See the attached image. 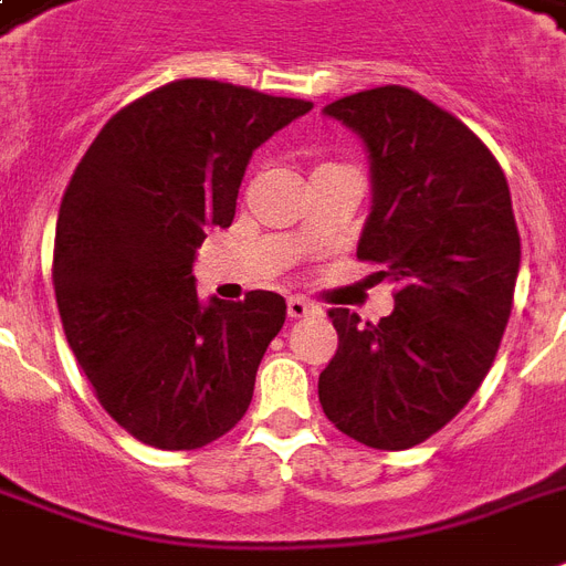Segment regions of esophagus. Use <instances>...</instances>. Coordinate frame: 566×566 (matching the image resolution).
<instances>
[{
    "instance_id": "34e87169",
    "label": "esophagus",
    "mask_w": 566,
    "mask_h": 566,
    "mask_svg": "<svg viewBox=\"0 0 566 566\" xmlns=\"http://www.w3.org/2000/svg\"><path fill=\"white\" fill-rule=\"evenodd\" d=\"M311 311H314V305H311L308 300H302V296H291V300H287V317L291 319L308 317Z\"/></svg>"
}]
</instances>
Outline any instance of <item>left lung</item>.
I'll list each match as a JSON object with an SVG mask.
<instances>
[{
  "mask_svg": "<svg viewBox=\"0 0 566 566\" xmlns=\"http://www.w3.org/2000/svg\"><path fill=\"white\" fill-rule=\"evenodd\" d=\"M323 114L367 149L373 208L358 258L396 284V305L376 326L328 311L337 353L319 373V405L364 447H417L470 402L509 326L520 273L509 181L461 119L399 84Z\"/></svg>",
  "mask_w": 566,
  "mask_h": 566,
  "instance_id": "obj_1",
  "label": "left lung"
}]
</instances>
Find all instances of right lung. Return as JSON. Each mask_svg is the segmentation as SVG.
I'll return each mask as SVG.
<instances>
[{"label": "right lung", "mask_w": 566, "mask_h": 566, "mask_svg": "<svg viewBox=\"0 0 566 566\" xmlns=\"http://www.w3.org/2000/svg\"><path fill=\"white\" fill-rule=\"evenodd\" d=\"M314 108L181 78L105 123L57 211L55 300L102 408L158 449H199L247 413L284 326L279 293L199 300L196 249L229 229L249 158Z\"/></svg>", "instance_id": "add662e5"}]
</instances>
